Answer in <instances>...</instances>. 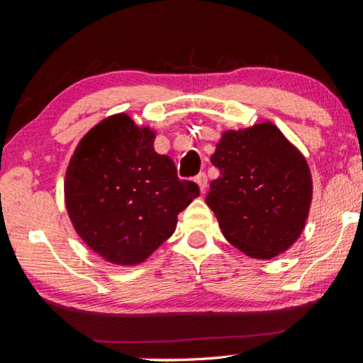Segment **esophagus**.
I'll use <instances>...</instances> for the list:
<instances>
[{"mask_svg": "<svg viewBox=\"0 0 363 363\" xmlns=\"http://www.w3.org/2000/svg\"><path fill=\"white\" fill-rule=\"evenodd\" d=\"M195 182L199 184V187H200V190H201V194H205V190H206V184H208L206 174H205V173L196 174V176H195Z\"/></svg>", "mask_w": 363, "mask_h": 363, "instance_id": "obj_1", "label": "esophagus"}]
</instances>
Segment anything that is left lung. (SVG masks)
Listing matches in <instances>:
<instances>
[{
	"label": "left lung",
	"mask_w": 363,
	"mask_h": 363,
	"mask_svg": "<svg viewBox=\"0 0 363 363\" xmlns=\"http://www.w3.org/2000/svg\"><path fill=\"white\" fill-rule=\"evenodd\" d=\"M206 203L242 253L270 259L298 240L312 200L306 158L272 123L225 131L211 155Z\"/></svg>",
	"instance_id": "left-lung-1"
}]
</instances>
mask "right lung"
I'll return each instance as SVG.
<instances>
[{
  "label": "right lung",
  "mask_w": 363,
  "mask_h": 363,
  "mask_svg": "<svg viewBox=\"0 0 363 363\" xmlns=\"http://www.w3.org/2000/svg\"><path fill=\"white\" fill-rule=\"evenodd\" d=\"M155 133L125 113L108 116L79 140L65 174V205L88 247L120 266L145 261L173 235L177 214L200 189L177 177L153 149Z\"/></svg>",
  "instance_id": "1"
}]
</instances>
